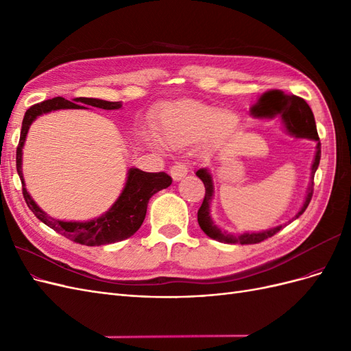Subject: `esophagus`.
Returning <instances> with one entry per match:
<instances>
[{
  "label": "esophagus",
  "mask_w": 351,
  "mask_h": 351,
  "mask_svg": "<svg viewBox=\"0 0 351 351\" xmlns=\"http://www.w3.org/2000/svg\"><path fill=\"white\" fill-rule=\"evenodd\" d=\"M187 173H189V165L186 162H177L169 168V174H171L174 182H180V180L187 176Z\"/></svg>",
  "instance_id": "1"
}]
</instances>
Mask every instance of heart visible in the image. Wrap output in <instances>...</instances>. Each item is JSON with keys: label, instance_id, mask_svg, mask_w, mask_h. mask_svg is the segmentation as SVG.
Wrapping results in <instances>:
<instances>
[{"label": "heart", "instance_id": "1", "mask_svg": "<svg viewBox=\"0 0 351 351\" xmlns=\"http://www.w3.org/2000/svg\"><path fill=\"white\" fill-rule=\"evenodd\" d=\"M158 127L169 145H186L206 136L212 143H224L239 127V115L195 99L164 104L158 112ZM152 146H159L154 136H146Z\"/></svg>", "mask_w": 351, "mask_h": 351}]
</instances>
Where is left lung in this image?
Returning <instances> with one entry per match:
<instances>
[{"mask_svg":"<svg viewBox=\"0 0 351 351\" xmlns=\"http://www.w3.org/2000/svg\"><path fill=\"white\" fill-rule=\"evenodd\" d=\"M250 114L253 117H258V119H274V117L280 115L287 133L299 137V139H311L316 142L315 159L311 168V182H309V186H307L303 206L300 208L299 212H297L293 219L299 218L306 210L307 205H309V202L312 199L313 177L321 161V142H319V136H317V132H316L313 112L304 99L295 97V95H285L281 90L274 89L261 95L258 102L250 108ZM196 176L205 184V197H204V202H202V206L197 210V222L202 231H204L208 237L221 243H228V244H254L272 237L282 228V226H278V227L263 230L259 232H241V234H231V232L222 231L210 217V202H212V197H214V182H212V176L209 173V169L200 168L196 171Z\"/></svg>","mask_w":351,"mask_h":351,"instance_id":"1","label":"left lung"}]
</instances>
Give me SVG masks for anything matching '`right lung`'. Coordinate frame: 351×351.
<instances>
[{"label": "right lung", "instance_id": "add662e5", "mask_svg": "<svg viewBox=\"0 0 351 351\" xmlns=\"http://www.w3.org/2000/svg\"><path fill=\"white\" fill-rule=\"evenodd\" d=\"M88 105L89 107L112 111L120 110L123 104L97 98H74L73 101H67L57 97L30 107L23 117L22 132H20V141L16 152V167L19 177L22 180L26 204L39 221L71 241L84 244V246H101V244H110L132 237L142 226L149 199L159 190L167 189L171 184L173 178L165 173H145L139 168H130L127 171V180L121 193L111 208L101 217L89 221H61L49 217L47 212L42 210L29 195L23 178L22 156L29 127L42 114L57 110H83Z\"/></svg>", "mask_w": 351, "mask_h": 351}]
</instances>
